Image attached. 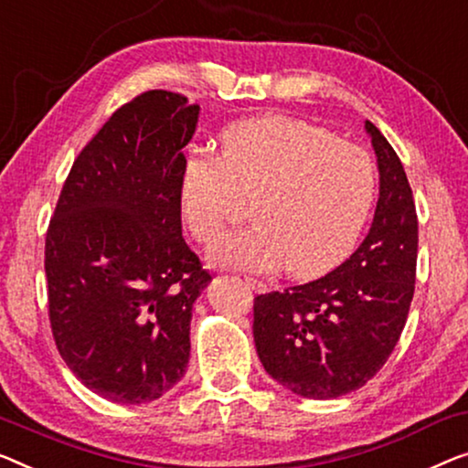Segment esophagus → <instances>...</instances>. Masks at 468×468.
I'll return each instance as SVG.
<instances>
[{"label": "esophagus", "instance_id": "1", "mask_svg": "<svg viewBox=\"0 0 468 468\" xmlns=\"http://www.w3.org/2000/svg\"><path fill=\"white\" fill-rule=\"evenodd\" d=\"M243 282H246V285L252 292H256V294H262V292H267V283H262V282H258V279H254V277H246L243 279Z\"/></svg>", "mask_w": 468, "mask_h": 468}]
</instances>
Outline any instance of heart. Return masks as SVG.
<instances>
[{
    "instance_id": "obj_1",
    "label": "heart",
    "mask_w": 468,
    "mask_h": 468,
    "mask_svg": "<svg viewBox=\"0 0 468 468\" xmlns=\"http://www.w3.org/2000/svg\"><path fill=\"white\" fill-rule=\"evenodd\" d=\"M376 165L359 146L283 115L229 125L218 155L193 149L178 183L189 233L210 243L252 197L254 225L220 237L218 267L315 277L351 254L376 199Z\"/></svg>"
}]
</instances>
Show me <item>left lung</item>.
I'll list each match as a JSON object with an SVG mask.
<instances>
[{
    "label": "left lung",
    "instance_id": "obj_1",
    "mask_svg": "<svg viewBox=\"0 0 468 468\" xmlns=\"http://www.w3.org/2000/svg\"><path fill=\"white\" fill-rule=\"evenodd\" d=\"M380 197L372 229L315 282L254 298V343L273 378L309 399H334L374 378L414 298L418 216L401 159L372 122Z\"/></svg>",
    "mask_w": 468,
    "mask_h": 468
}]
</instances>
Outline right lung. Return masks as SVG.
Wrapping results in <instances>:
<instances>
[{
	"instance_id": "right-lung-1",
	"label": "right lung",
	"mask_w": 468,
	"mask_h": 468,
	"mask_svg": "<svg viewBox=\"0 0 468 468\" xmlns=\"http://www.w3.org/2000/svg\"><path fill=\"white\" fill-rule=\"evenodd\" d=\"M199 104L149 90L83 146L46 233L48 315L69 369L115 403H149L186 372L210 273L186 246L178 183Z\"/></svg>"
}]
</instances>
